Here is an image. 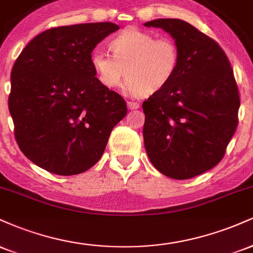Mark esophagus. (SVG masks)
Wrapping results in <instances>:
<instances>
[{
	"instance_id": "1",
	"label": "esophagus",
	"mask_w": 253,
	"mask_h": 253,
	"mask_svg": "<svg viewBox=\"0 0 253 253\" xmlns=\"http://www.w3.org/2000/svg\"><path fill=\"white\" fill-rule=\"evenodd\" d=\"M127 106H128V108L130 110H135L140 107V104H139L138 102H133V101H128V102H127Z\"/></svg>"
}]
</instances>
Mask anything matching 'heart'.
<instances>
[{
	"label": "heart",
	"mask_w": 253,
	"mask_h": 253,
	"mask_svg": "<svg viewBox=\"0 0 253 253\" xmlns=\"http://www.w3.org/2000/svg\"><path fill=\"white\" fill-rule=\"evenodd\" d=\"M113 54L102 50L91 53V65L107 88H119L125 77L134 94L159 91L176 76L181 62L178 45L171 38H156L138 28H127L109 43Z\"/></svg>",
	"instance_id": "1"
}]
</instances>
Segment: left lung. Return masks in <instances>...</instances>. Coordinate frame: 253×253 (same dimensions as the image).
<instances>
[{"instance_id": "left-lung-1", "label": "left lung", "mask_w": 253, "mask_h": 253, "mask_svg": "<svg viewBox=\"0 0 253 253\" xmlns=\"http://www.w3.org/2000/svg\"><path fill=\"white\" fill-rule=\"evenodd\" d=\"M145 26L170 33L181 53L176 76L143 102L145 149L159 172L191 178L221 161L237 129L240 96L233 69L215 40L183 20Z\"/></svg>"}]
</instances>
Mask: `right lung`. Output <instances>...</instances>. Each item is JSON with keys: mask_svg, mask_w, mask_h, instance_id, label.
I'll list each match as a JSON object with an SVG mask.
<instances>
[{"mask_svg": "<svg viewBox=\"0 0 253 253\" xmlns=\"http://www.w3.org/2000/svg\"><path fill=\"white\" fill-rule=\"evenodd\" d=\"M112 22L62 26L38 34L11 69L8 107L22 153L48 172L78 175L102 157L126 101L98 81L91 52L118 31Z\"/></svg>", "mask_w": 253, "mask_h": 253, "instance_id": "obj_1", "label": "right lung"}]
</instances>
